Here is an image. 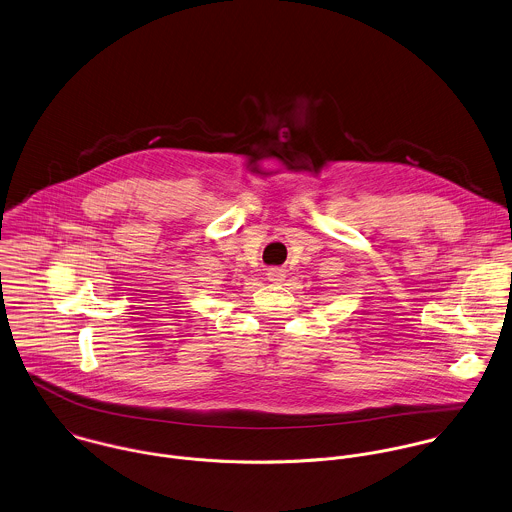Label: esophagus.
I'll return each instance as SVG.
<instances>
[{
  "mask_svg": "<svg viewBox=\"0 0 512 512\" xmlns=\"http://www.w3.org/2000/svg\"><path fill=\"white\" fill-rule=\"evenodd\" d=\"M285 269H281V267H271V269H267V279L271 281V283H281V281H285Z\"/></svg>",
  "mask_w": 512,
  "mask_h": 512,
  "instance_id": "34e87169",
  "label": "esophagus"
}]
</instances>
